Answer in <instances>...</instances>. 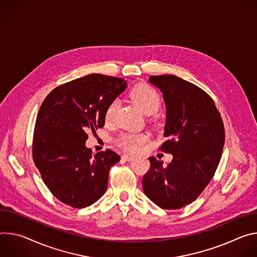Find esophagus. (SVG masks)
Instances as JSON below:
<instances>
[{"instance_id": "1", "label": "esophagus", "mask_w": 257, "mask_h": 257, "mask_svg": "<svg viewBox=\"0 0 257 257\" xmlns=\"http://www.w3.org/2000/svg\"><path fill=\"white\" fill-rule=\"evenodd\" d=\"M121 158H122L124 161H132V160H134V156L127 155V154H123V155L121 156Z\"/></svg>"}]
</instances>
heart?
I'll list each match as a JSON object with an SVG mask.
<instances>
[{
	"label": "heart",
	"mask_w": 257,
	"mask_h": 257,
	"mask_svg": "<svg viewBox=\"0 0 257 257\" xmlns=\"http://www.w3.org/2000/svg\"><path fill=\"white\" fill-rule=\"evenodd\" d=\"M130 97L135 105L146 115L154 113L161 103V96L158 91L146 83L137 84L131 91ZM117 106L116 100L111 101L107 105L104 113L106 123H111L114 120ZM148 139L149 136L145 133H124L117 139V144L127 152H136L146 143Z\"/></svg>",
	"instance_id": "obj_1"
}]
</instances>
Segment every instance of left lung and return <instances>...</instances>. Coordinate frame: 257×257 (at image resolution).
Here are the masks:
<instances>
[{"mask_svg": "<svg viewBox=\"0 0 257 257\" xmlns=\"http://www.w3.org/2000/svg\"><path fill=\"white\" fill-rule=\"evenodd\" d=\"M149 82L163 94L166 106L160 150L173 154L164 166L150 157L142 181L144 193L163 209H180L200 195L213 178L224 145V127L211 97L176 75H152Z\"/></svg>", "mask_w": 257, "mask_h": 257, "instance_id": "left-lung-1", "label": "left lung"}]
</instances>
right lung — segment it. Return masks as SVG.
Returning <instances> with one entry per match:
<instances>
[{"label": "right lung", "instance_id": "obj_1", "mask_svg": "<svg viewBox=\"0 0 257 257\" xmlns=\"http://www.w3.org/2000/svg\"><path fill=\"white\" fill-rule=\"evenodd\" d=\"M126 89V80L90 74L55 88L39 110L33 158L51 193L66 205L83 208L104 195L112 165L120 160L107 149L85 147L88 132L105 124L107 105Z\"/></svg>", "mask_w": 257, "mask_h": 257}]
</instances>
